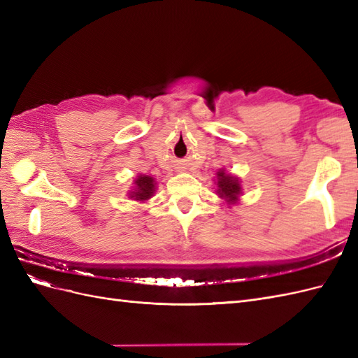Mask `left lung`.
<instances>
[{
	"instance_id": "obj_1",
	"label": "left lung",
	"mask_w": 358,
	"mask_h": 358,
	"mask_svg": "<svg viewBox=\"0 0 358 358\" xmlns=\"http://www.w3.org/2000/svg\"><path fill=\"white\" fill-rule=\"evenodd\" d=\"M218 188L220 196L225 197L229 201H236L237 196L241 194L239 179L225 175L224 171H218Z\"/></svg>"
}]
</instances>
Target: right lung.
<instances>
[{
  "mask_svg": "<svg viewBox=\"0 0 358 358\" xmlns=\"http://www.w3.org/2000/svg\"><path fill=\"white\" fill-rule=\"evenodd\" d=\"M134 183H136V188L131 192V199L138 200V201H145V200L152 197V194L155 191V185H154L152 178H150V176H138Z\"/></svg>",
  "mask_w": 358,
  "mask_h": 358,
  "instance_id": "add662e5",
  "label": "right lung"
}]
</instances>
